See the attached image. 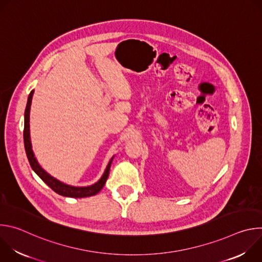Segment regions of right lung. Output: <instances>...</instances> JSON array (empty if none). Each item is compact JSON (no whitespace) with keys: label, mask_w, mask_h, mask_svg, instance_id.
I'll list each match as a JSON object with an SVG mask.
<instances>
[{"label":"right lung","mask_w":262,"mask_h":262,"mask_svg":"<svg viewBox=\"0 0 262 262\" xmlns=\"http://www.w3.org/2000/svg\"><path fill=\"white\" fill-rule=\"evenodd\" d=\"M33 93L34 91L32 90L29 94L28 97V102H27V106H26V111H25V128H24V142H25V149H26V154L29 160V163L31 165V168L35 171V173L38 175L49 186L50 188L56 192L57 194L61 195V196H65V197H71V198H84V197H90V196H94L96 195L102 188L103 185L107 179L108 173H110V167L112 164V159L107 166L106 169L103 173V175L101 176V178L94 183L93 185L90 186H85V188H77V186H71V185H67L59 180H57L56 178L52 177L50 174H48L38 164V162L36 161L33 150H32V145H31V141H30V107H31V102H32V97H33Z\"/></svg>","instance_id":"1"}]
</instances>
